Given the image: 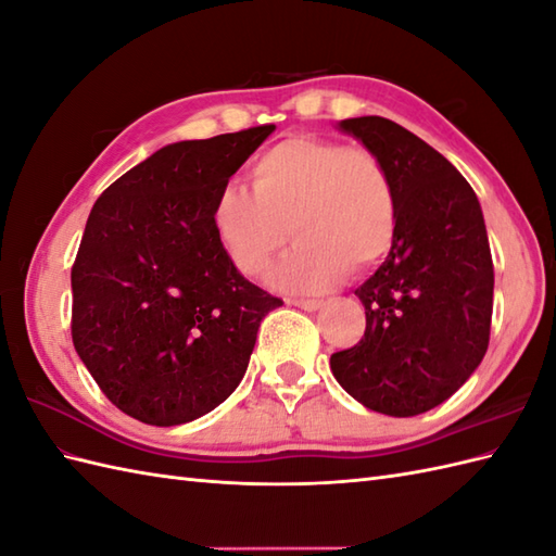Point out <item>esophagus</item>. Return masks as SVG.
I'll use <instances>...</instances> for the list:
<instances>
[{
    "instance_id": "esophagus-1",
    "label": "esophagus",
    "mask_w": 556,
    "mask_h": 556,
    "mask_svg": "<svg viewBox=\"0 0 556 556\" xmlns=\"http://www.w3.org/2000/svg\"><path fill=\"white\" fill-rule=\"evenodd\" d=\"M291 305H295V307H301V309H307V313H313V309H319L321 305H325V301H319V299H293V301H289Z\"/></svg>"
}]
</instances>
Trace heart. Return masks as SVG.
Wrapping results in <instances>:
<instances>
[{
  "label": "heart",
  "mask_w": 556,
  "mask_h": 556,
  "mask_svg": "<svg viewBox=\"0 0 556 556\" xmlns=\"http://www.w3.org/2000/svg\"><path fill=\"white\" fill-rule=\"evenodd\" d=\"M211 223L229 263L251 279L267 275L289 237L299 239L273 281L287 291H319L348 267L365 273L389 255L397 189L374 151L293 135L253 161L251 191H217Z\"/></svg>",
  "instance_id": "b5f03b06"
}]
</instances>
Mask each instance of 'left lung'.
Returning <instances> with one entry per match:
<instances>
[{"label":"left lung","instance_id":"obj_1","mask_svg":"<svg viewBox=\"0 0 556 556\" xmlns=\"http://www.w3.org/2000/svg\"><path fill=\"white\" fill-rule=\"evenodd\" d=\"M339 130L389 165L397 231L355 291L365 337L331 355V371L365 407L415 417L445 403L488 351L495 273L481 203L453 163L397 123L363 115Z\"/></svg>","mask_w":556,"mask_h":556}]
</instances>
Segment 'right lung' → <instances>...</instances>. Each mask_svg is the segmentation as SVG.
Segmentation results:
<instances>
[{
    "label": "right lung",
    "instance_id": "obj_1",
    "mask_svg": "<svg viewBox=\"0 0 556 556\" xmlns=\"http://www.w3.org/2000/svg\"><path fill=\"white\" fill-rule=\"evenodd\" d=\"M275 125L177 141L101 193L71 269L73 345L111 403L151 426L208 415L281 305L229 263L217 191Z\"/></svg>",
    "mask_w": 556,
    "mask_h": 556
}]
</instances>
